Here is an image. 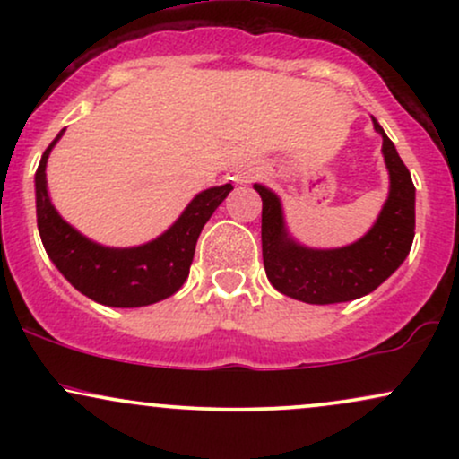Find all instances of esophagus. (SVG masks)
Here are the masks:
<instances>
[{
	"instance_id": "obj_1",
	"label": "esophagus",
	"mask_w": 459,
	"mask_h": 459,
	"mask_svg": "<svg viewBox=\"0 0 459 459\" xmlns=\"http://www.w3.org/2000/svg\"><path fill=\"white\" fill-rule=\"evenodd\" d=\"M247 178H250V177H247ZM247 178H246V181H247ZM241 183H244V181H241Z\"/></svg>"
}]
</instances>
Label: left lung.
Here are the masks:
<instances>
[{"label": "left lung", "mask_w": 459, "mask_h": 459, "mask_svg": "<svg viewBox=\"0 0 459 459\" xmlns=\"http://www.w3.org/2000/svg\"><path fill=\"white\" fill-rule=\"evenodd\" d=\"M382 135V155L388 170V196L371 229L360 239L341 247H310L289 233L281 196L263 183L255 189L263 200L261 244L267 281L282 296L307 304H339L376 291L399 270L414 239L416 189L397 149Z\"/></svg>", "instance_id": "obj_1"}]
</instances>
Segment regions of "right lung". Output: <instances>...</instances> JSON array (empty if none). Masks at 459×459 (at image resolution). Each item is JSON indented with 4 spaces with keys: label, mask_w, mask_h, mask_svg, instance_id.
<instances>
[{
    "label": "right lung",
    "mask_w": 459,
    "mask_h": 459,
    "mask_svg": "<svg viewBox=\"0 0 459 459\" xmlns=\"http://www.w3.org/2000/svg\"><path fill=\"white\" fill-rule=\"evenodd\" d=\"M62 135L65 129L47 146L34 177L36 222L47 256L79 293L103 307L138 308L170 298L187 281L200 230L233 186L198 192L175 222L146 244H97L57 213L47 189V160Z\"/></svg>",
    "instance_id": "right-lung-1"
}]
</instances>
